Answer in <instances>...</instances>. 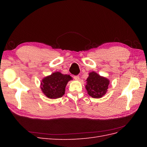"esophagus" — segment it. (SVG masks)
<instances>
[{
	"label": "esophagus",
	"mask_w": 147,
	"mask_h": 147,
	"mask_svg": "<svg viewBox=\"0 0 147 147\" xmlns=\"http://www.w3.org/2000/svg\"><path fill=\"white\" fill-rule=\"evenodd\" d=\"M74 78L75 80H78L80 79V77L78 75H76V76H74Z\"/></svg>",
	"instance_id": "34e87169"
}]
</instances>
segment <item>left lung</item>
<instances>
[{
	"label": "left lung",
	"instance_id": "1",
	"mask_svg": "<svg viewBox=\"0 0 147 147\" xmlns=\"http://www.w3.org/2000/svg\"><path fill=\"white\" fill-rule=\"evenodd\" d=\"M85 86L88 94L93 98H100L107 91L109 80L95 72L89 74Z\"/></svg>",
	"mask_w": 147,
	"mask_h": 147
}]
</instances>
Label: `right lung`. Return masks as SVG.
Returning <instances> with one entry per match:
<instances>
[{
  "label": "right lung",
  "mask_w": 147,
  "mask_h": 147,
  "mask_svg": "<svg viewBox=\"0 0 147 147\" xmlns=\"http://www.w3.org/2000/svg\"><path fill=\"white\" fill-rule=\"evenodd\" d=\"M72 79L69 75H64L59 72H54L42 80L41 90L48 98H59L64 94L67 84Z\"/></svg>",
  "instance_id": "add662e5"
}]
</instances>
